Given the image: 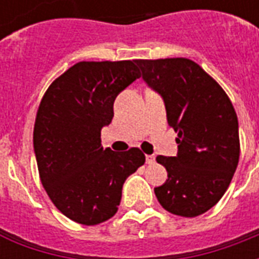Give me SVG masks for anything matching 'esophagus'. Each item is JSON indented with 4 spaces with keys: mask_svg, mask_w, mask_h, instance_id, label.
Here are the masks:
<instances>
[{
    "mask_svg": "<svg viewBox=\"0 0 259 259\" xmlns=\"http://www.w3.org/2000/svg\"><path fill=\"white\" fill-rule=\"evenodd\" d=\"M146 163L148 164L156 163V157H154V154H148V156H146Z\"/></svg>",
    "mask_w": 259,
    "mask_h": 259,
    "instance_id": "obj_1",
    "label": "esophagus"
}]
</instances>
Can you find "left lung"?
Here are the masks:
<instances>
[{"mask_svg":"<svg viewBox=\"0 0 259 259\" xmlns=\"http://www.w3.org/2000/svg\"><path fill=\"white\" fill-rule=\"evenodd\" d=\"M143 80L163 96L167 121L178 132V154L157 156L168 179L154 188L168 212L193 218L214 207L229 188L240 139L235 107L222 87L186 58L137 59Z\"/></svg>","mask_w":259,"mask_h":259,"instance_id":"8db88e82","label":"left lung"}]
</instances>
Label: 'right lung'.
<instances>
[{"label": "right lung", "instance_id": "add662e5", "mask_svg": "<svg viewBox=\"0 0 259 259\" xmlns=\"http://www.w3.org/2000/svg\"><path fill=\"white\" fill-rule=\"evenodd\" d=\"M141 77L135 60L78 62L45 91L34 122L39 179L60 212L81 225L110 220L125 179L145 164L141 149H103L101 130L116 96Z\"/></svg>", "mask_w": 259, "mask_h": 259}]
</instances>
